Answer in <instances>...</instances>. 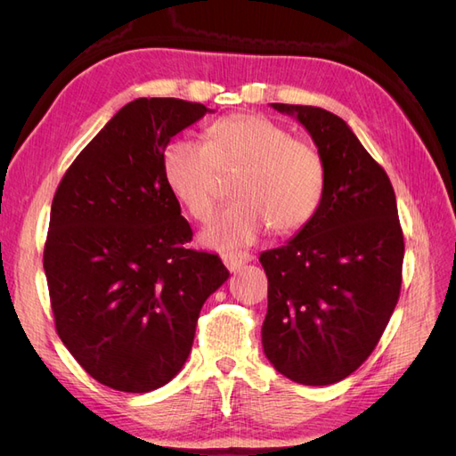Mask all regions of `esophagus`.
Here are the masks:
<instances>
[{"mask_svg":"<svg viewBox=\"0 0 456 456\" xmlns=\"http://www.w3.org/2000/svg\"><path fill=\"white\" fill-rule=\"evenodd\" d=\"M251 260H253V255H249V253H226V255H223L224 266L232 272L240 270L243 265H247V262H251Z\"/></svg>","mask_w":456,"mask_h":456,"instance_id":"34e87169","label":"esophagus"}]
</instances>
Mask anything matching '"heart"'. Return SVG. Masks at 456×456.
I'll return each instance as SVG.
<instances>
[{"label":"heart","instance_id":"1","mask_svg":"<svg viewBox=\"0 0 456 456\" xmlns=\"http://www.w3.org/2000/svg\"><path fill=\"white\" fill-rule=\"evenodd\" d=\"M163 176L191 216L211 215L220 173H238L233 196L201 230L216 251L253 243L268 226L289 233L310 223L323 198L325 171L317 151L291 131L256 114H236L207 129V144L173 139L163 150Z\"/></svg>","mask_w":456,"mask_h":456}]
</instances>
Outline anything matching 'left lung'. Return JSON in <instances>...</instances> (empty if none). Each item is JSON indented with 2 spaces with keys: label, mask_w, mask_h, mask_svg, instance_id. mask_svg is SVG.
<instances>
[{
  "label": "left lung",
  "mask_w": 456,
  "mask_h": 456,
  "mask_svg": "<svg viewBox=\"0 0 456 456\" xmlns=\"http://www.w3.org/2000/svg\"><path fill=\"white\" fill-rule=\"evenodd\" d=\"M308 131L325 171L310 223L260 255L268 275L262 348L283 377L335 384L375 350L402 289L403 232L388 175L342 118L270 104Z\"/></svg>",
  "instance_id": "obj_1"
}]
</instances>
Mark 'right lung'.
<instances>
[{
    "mask_svg": "<svg viewBox=\"0 0 456 456\" xmlns=\"http://www.w3.org/2000/svg\"><path fill=\"white\" fill-rule=\"evenodd\" d=\"M213 110L136 99L81 150L51 205L44 251L54 325L76 362L119 392L178 375L203 302L230 272L191 251V228L163 176V150Z\"/></svg>",
    "mask_w": 456,
    "mask_h": 456,
    "instance_id": "1",
    "label": "right lung"
}]
</instances>
